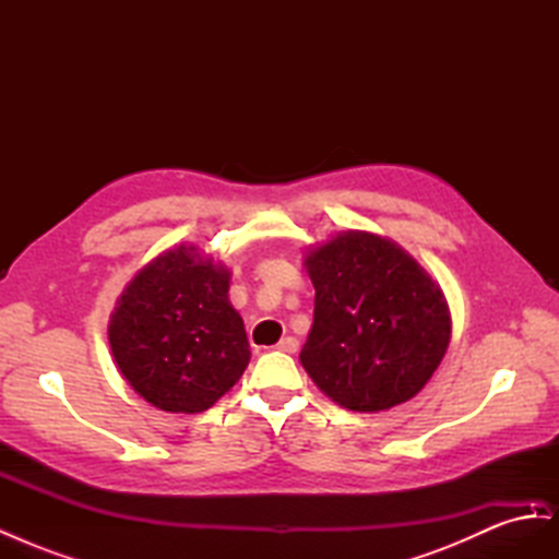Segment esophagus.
I'll use <instances>...</instances> for the list:
<instances>
[{
	"mask_svg": "<svg viewBox=\"0 0 559 559\" xmlns=\"http://www.w3.org/2000/svg\"><path fill=\"white\" fill-rule=\"evenodd\" d=\"M277 349L286 352V354H296L298 352V341H296V337H292V335H286V337H282V341L277 343Z\"/></svg>",
	"mask_w": 559,
	"mask_h": 559,
	"instance_id": "34e87169",
	"label": "esophagus"
}]
</instances>
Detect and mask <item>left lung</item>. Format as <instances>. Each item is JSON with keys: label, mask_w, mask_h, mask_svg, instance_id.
Returning a JSON list of instances; mask_svg holds the SVG:
<instances>
[{"label": "left lung", "mask_w": 559, "mask_h": 559, "mask_svg": "<svg viewBox=\"0 0 559 559\" xmlns=\"http://www.w3.org/2000/svg\"><path fill=\"white\" fill-rule=\"evenodd\" d=\"M314 321L300 364L343 408L380 413L421 392L450 345L448 300L396 242L337 233L306 257Z\"/></svg>", "instance_id": "left-lung-1"}]
</instances>
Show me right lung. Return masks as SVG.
<instances>
[{
    "instance_id": "right-lung-1",
    "label": "right lung",
    "mask_w": 559,
    "mask_h": 559,
    "mask_svg": "<svg viewBox=\"0 0 559 559\" xmlns=\"http://www.w3.org/2000/svg\"><path fill=\"white\" fill-rule=\"evenodd\" d=\"M228 284V267L186 245L130 280L109 319V345L144 401L165 413H202L242 378L251 352Z\"/></svg>"
}]
</instances>
